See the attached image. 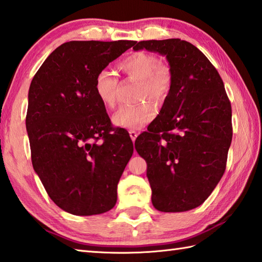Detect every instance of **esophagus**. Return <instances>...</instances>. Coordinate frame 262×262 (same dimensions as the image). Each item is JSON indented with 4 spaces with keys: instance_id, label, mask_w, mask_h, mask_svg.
<instances>
[{
    "instance_id": "obj_1",
    "label": "esophagus",
    "mask_w": 262,
    "mask_h": 262,
    "mask_svg": "<svg viewBox=\"0 0 262 262\" xmlns=\"http://www.w3.org/2000/svg\"><path fill=\"white\" fill-rule=\"evenodd\" d=\"M137 135H139V133H137L136 130H129V136H130V139H132L133 142H135Z\"/></svg>"
}]
</instances>
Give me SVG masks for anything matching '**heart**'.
<instances>
[{
    "mask_svg": "<svg viewBox=\"0 0 262 262\" xmlns=\"http://www.w3.org/2000/svg\"><path fill=\"white\" fill-rule=\"evenodd\" d=\"M119 70L129 78L140 80L139 99H152L163 104L167 99L173 84V73L167 64L159 63L158 57L144 51L127 56L118 65ZM118 79L108 70H101L94 80V93L99 102L106 107L117 104ZM157 115L155 104L144 101L135 105H123L113 115L116 126L126 129L139 130L152 121Z\"/></svg>",
    "mask_w": 262,
    "mask_h": 262,
    "instance_id": "heart-1",
    "label": "heart"
}]
</instances>
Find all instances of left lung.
I'll return each instance as SVG.
<instances>
[{
	"instance_id": "1",
	"label": "left lung",
	"mask_w": 262,
	"mask_h": 262,
	"mask_svg": "<svg viewBox=\"0 0 262 262\" xmlns=\"http://www.w3.org/2000/svg\"><path fill=\"white\" fill-rule=\"evenodd\" d=\"M133 49L166 56L173 73L160 113L135 141L147 165L152 204L161 212L192 210L206 201L226 170L232 125L225 84L190 42L141 41Z\"/></svg>"
}]
</instances>
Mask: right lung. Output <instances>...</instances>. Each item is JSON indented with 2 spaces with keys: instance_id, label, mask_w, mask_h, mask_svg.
Here are the masks:
<instances>
[{
  "instance_id": "1",
  "label": "right lung",
  "mask_w": 262,
  "mask_h": 262,
  "mask_svg": "<svg viewBox=\"0 0 262 262\" xmlns=\"http://www.w3.org/2000/svg\"><path fill=\"white\" fill-rule=\"evenodd\" d=\"M136 41H70L48 56L28 92L33 168L51 201L74 215L110 211L134 151L94 93L101 70ZM101 142H99V141Z\"/></svg>"
}]
</instances>
